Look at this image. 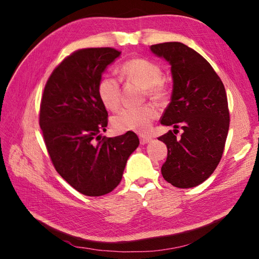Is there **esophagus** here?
<instances>
[{"label":"esophagus","instance_id":"1","mask_svg":"<svg viewBox=\"0 0 259 259\" xmlns=\"http://www.w3.org/2000/svg\"><path fill=\"white\" fill-rule=\"evenodd\" d=\"M139 140H140V144L146 145L148 143H150L152 138L149 137V136H146V135H139Z\"/></svg>","mask_w":259,"mask_h":259}]
</instances>
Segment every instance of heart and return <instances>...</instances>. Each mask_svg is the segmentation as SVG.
I'll return each mask as SVG.
<instances>
[{
	"label": "heart",
	"instance_id": "obj_1",
	"mask_svg": "<svg viewBox=\"0 0 259 259\" xmlns=\"http://www.w3.org/2000/svg\"><path fill=\"white\" fill-rule=\"evenodd\" d=\"M162 69L152 61L144 58H133L123 62L120 67L121 79L145 88L149 97L162 99L166 95V88L161 81ZM98 96L109 110H116L121 105V84L113 75H105L98 84ZM156 115L155 108L143 106L126 108L112 117V126L119 133H147Z\"/></svg>",
	"mask_w": 259,
	"mask_h": 259
}]
</instances>
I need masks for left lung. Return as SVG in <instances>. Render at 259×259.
<instances>
[{
	"label": "left lung",
	"mask_w": 259,
	"mask_h": 259,
	"mask_svg": "<svg viewBox=\"0 0 259 259\" xmlns=\"http://www.w3.org/2000/svg\"><path fill=\"white\" fill-rule=\"evenodd\" d=\"M170 65L173 93L161 124L173 126L158 139L167 147L163 178L177 188H192L214 173L222 159L229 130L225 86L209 62L180 42L151 45ZM184 133L178 139L177 128Z\"/></svg>",
	"instance_id": "1"
}]
</instances>
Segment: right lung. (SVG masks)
I'll return each mask as SVG.
<instances>
[{
  "label": "right lung",
  "mask_w": 259,
  "mask_h": 259,
  "mask_svg": "<svg viewBox=\"0 0 259 259\" xmlns=\"http://www.w3.org/2000/svg\"><path fill=\"white\" fill-rule=\"evenodd\" d=\"M121 52L92 48L73 52L54 69L45 84L40 127L57 173L89 197L111 192L120 184L128 156L139 139L134 132L101 137L108 112L98 96V84L108 65Z\"/></svg>",
  "instance_id": "obj_1"
}]
</instances>
